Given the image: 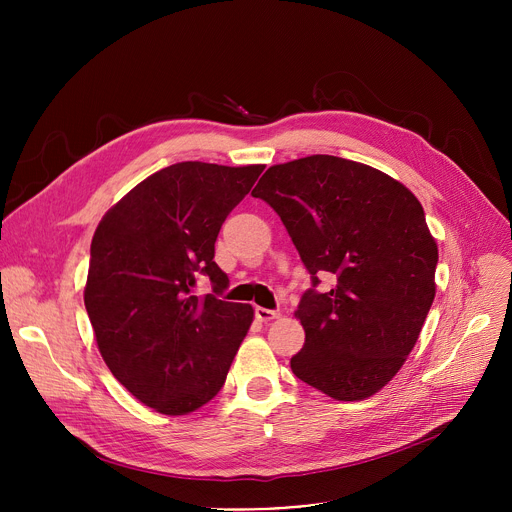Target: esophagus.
Listing matches in <instances>:
<instances>
[{"label": "esophagus", "instance_id": "esophagus-1", "mask_svg": "<svg viewBox=\"0 0 512 512\" xmlns=\"http://www.w3.org/2000/svg\"><path fill=\"white\" fill-rule=\"evenodd\" d=\"M255 318L259 322H271L277 318V312L275 310H267V308H255Z\"/></svg>", "mask_w": 512, "mask_h": 512}]
</instances>
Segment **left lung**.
Returning a JSON list of instances; mask_svg holds the SVG:
<instances>
[{"label":"left lung","instance_id":"obj_1","mask_svg":"<svg viewBox=\"0 0 512 512\" xmlns=\"http://www.w3.org/2000/svg\"><path fill=\"white\" fill-rule=\"evenodd\" d=\"M251 194L279 214L312 275L291 371L336 401L375 395L403 367L435 298L437 243L423 206L385 172L320 154L271 166ZM326 272L337 285L320 295Z\"/></svg>","mask_w":512,"mask_h":512}]
</instances>
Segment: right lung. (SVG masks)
<instances>
[{"label": "right lung", "mask_w": 512, "mask_h": 512, "mask_svg": "<svg viewBox=\"0 0 512 512\" xmlns=\"http://www.w3.org/2000/svg\"><path fill=\"white\" fill-rule=\"evenodd\" d=\"M265 166L180 162L139 182L95 231L85 306L113 377L143 405L186 415L225 385L253 322L249 304L218 300L229 285L214 241ZM200 276L213 294L196 297Z\"/></svg>", "instance_id": "1"}]
</instances>
